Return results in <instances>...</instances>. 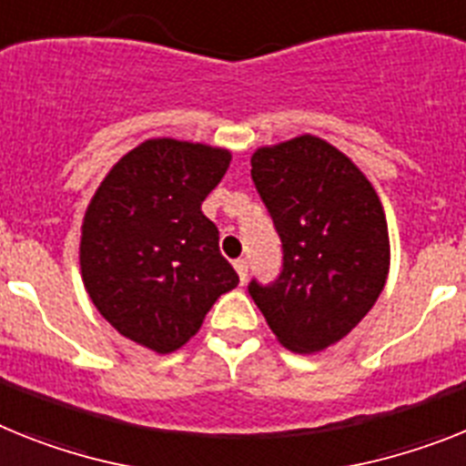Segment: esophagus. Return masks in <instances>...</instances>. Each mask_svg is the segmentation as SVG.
<instances>
[{
	"instance_id": "1",
	"label": "esophagus",
	"mask_w": 466,
	"mask_h": 466,
	"mask_svg": "<svg viewBox=\"0 0 466 466\" xmlns=\"http://www.w3.org/2000/svg\"><path fill=\"white\" fill-rule=\"evenodd\" d=\"M234 269H237V275H239L241 284H246V279H248V263H246L244 258L234 260Z\"/></svg>"
}]
</instances>
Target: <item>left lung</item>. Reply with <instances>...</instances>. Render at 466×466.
<instances>
[{
    "mask_svg": "<svg viewBox=\"0 0 466 466\" xmlns=\"http://www.w3.org/2000/svg\"><path fill=\"white\" fill-rule=\"evenodd\" d=\"M251 166L284 265L272 284L253 279L248 293L281 346L319 353L355 329L384 291V206L353 160L319 137L256 148Z\"/></svg>",
    "mask_w": 466,
    "mask_h": 466,
    "instance_id": "1",
    "label": "left lung"
}]
</instances>
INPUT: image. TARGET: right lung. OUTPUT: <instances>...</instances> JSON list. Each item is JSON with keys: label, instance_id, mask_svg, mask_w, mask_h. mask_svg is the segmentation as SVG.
<instances>
[{"label": "right lung", "instance_id": "add662e5", "mask_svg": "<svg viewBox=\"0 0 466 466\" xmlns=\"http://www.w3.org/2000/svg\"><path fill=\"white\" fill-rule=\"evenodd\" d=\"M229 160L220 147L147 139L108 170L85 210L80 272L89 299L125 339L154 353L185 346L239 284L201 210Z\"/></svg>", "mask_w": 466, "mask_h": 466}]
</instances>
